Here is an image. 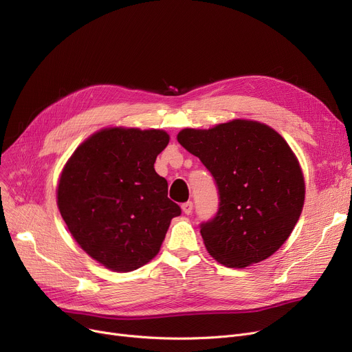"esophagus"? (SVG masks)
<instances>
[{
	"label": "esophagus",
	"mask_w": 352,
	"mask_h": 352,
	"mask_svg": "<svg viewBox=\"0 0 352 352\" xmlns=\"http://www.w3.org/2000/svg\"><path fill=\"white\" fill-rule=\"evenodd\" d=\"M192 207H194L192 201H187V203H184V204H182V206H181L182 211H184L186 214H191V212H192Z\"/></svg>",
	"instance_id": "1"
}]
</instances>
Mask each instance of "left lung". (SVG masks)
Listing matches in <instances>:
<instances>
[{
  "label": "left lung",
  "mask_w": 352,
  "mask_h": 352,
  "mask_svg": "<svg viewBox=\"0 0 352 352\" xmlns=\"http://www.w3.org/2000/svg\"><path fill=\"white\" fill-rule=\"evenodd\" d=\"M177 140L200 158L219 190L216 216L200 224L208 253L227 267L272 256L292 233L305 200L300 165L286 141L243 119L182 129Z\"/></svg>",
  "instance_id": "1"
}]
</instances>
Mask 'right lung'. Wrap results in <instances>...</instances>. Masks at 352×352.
Returning <instances> with one entry per match:
<instances>
[{
  "instance_id": "add662e5",
  "label": "right lung",
  "mask_w": 352,
  "mask_h": 352,
  "mask_svg": "<svg viewBox=\"0 0 352 352\" xmlns=\"http://www.w3.org/2000/svg\"><path fill=\"white\" fill-rule=\"evenodd\" d=\"M168 142L160 129H102L79 145L60 177L57 206L69 232L111 270L146 265L181 214L154 168Z\"/></svg>"
}]
</instances>
